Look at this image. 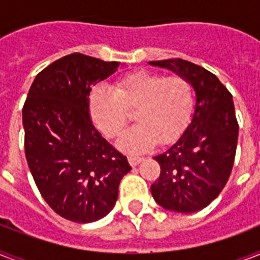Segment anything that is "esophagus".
<instances>
[{
    "mask_svg": "<svg viewBox=\"0 0 260 260\" xmlns=\"http://www.w3.org/2000/svg\"><path fill=\"white\" fill-rule=\"evenodd\" d=\"M128 162L132 167L138 166L139 163L143 162V158H139V156H128Z\"/></svg>",
    "mask_w": 260,
    "mask_h": 260,
    "instance_id": "esophagus-1",
    "label": "esophagus"
}]
</instances>
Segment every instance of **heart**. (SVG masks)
I'll return each mask as SVG.
<instances>
[{"label":"heart","mask_w":260,"mask_h":260,"mask_svg":"<svg viewBox=\"0 0 260 260\" xmlns=\"http://www.w3.org/2000/svg\"><path fill=\"white\" fill-rule=\"evenodd\" d=\"M193 104V86L185 77L140 70L117 79L113 90L94 87L89 114L104 136L114 139L129 121V112H135L138 124L122 135L118 147L128 154H142L158 140L175 142L189 124Z\"/></svg>","instance_id":"obj_1"}]
</instances>
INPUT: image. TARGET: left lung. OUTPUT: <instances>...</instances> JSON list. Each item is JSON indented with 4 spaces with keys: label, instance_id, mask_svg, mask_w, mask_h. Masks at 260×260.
Here are the masks:
<instances>
[{
    "label": "left lung",
    "instance_id": "left-lung-1",
    "mask_svg": "<svg viewBox=\"0 0 260 260\" xmlns=\"http://www.w3.org/2000/svg\"><path fill=\"white\" fill-rule=\"evenodd\" d=\"M150 64L185 77L196 91L191 122L169 150L154 158L160 175L151 185L162 208L193 213L221 193L234 167L239 124L232 94L210 71L183 59Z\"/></svg>",
    "mask_w": 260,
    "mask_h": 260
}]
</instances>
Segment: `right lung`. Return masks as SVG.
Wrapping results in <instances>:
<instances>
[{"instance_id": "1", "label": "right lung", "mask_w": 260, "mask_h": 260, "mask_svg": "<svg viewBox=\"0 0 260 260\" xmlns=\"http://www.w3.org/2000/svg\"><path fill=\"white\" fill-rule=\"evenodd\" d=\"M118 66L79 52L63 56L36 75L22 108L30 174L51 209L70 221L105 217L132 169L89 114L91 87Z\"/></svg>"}]
</instances>
